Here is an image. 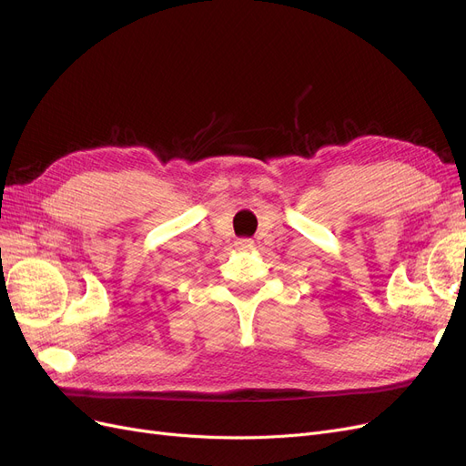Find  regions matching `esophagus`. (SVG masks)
Segmentation results:
<instances>
[{
  "mask_svg": "<svg viewBox=\"0 0 466 466\" xmlns=\"http://www.w3.org/2000/svg\"><path fill=\"white\" fill-rule=\"evenodd\" d=\"M236 248L241 249V251H251L255 248V244H253L251 239H238L236 241Z\"/></svg>",
  "mask_w": 466,
  "mask_h": 466,
  "instance_id": "1",
  "label": "esophagus"
}]
</instances>
